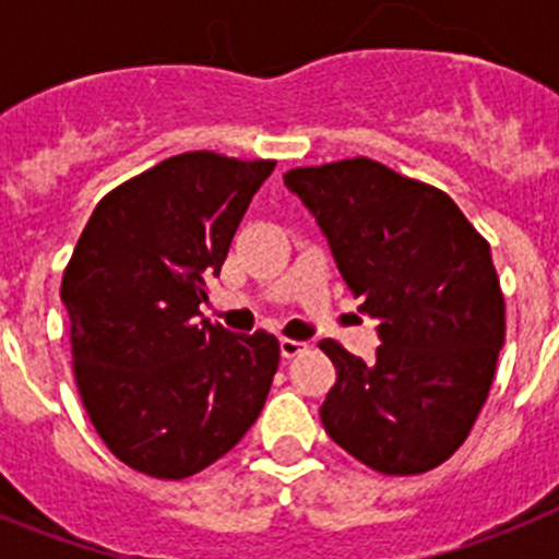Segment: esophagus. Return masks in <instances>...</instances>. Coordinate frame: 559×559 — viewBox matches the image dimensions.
Listing matches in <instances>:
<instances>
[{"label":"esophagus","mask_w":559,"mask_h":559,"mask_svg":"<svg viewBox=\"0 0 559 559\" xmlns=\"http://www.w3.org/2000/svg\"><path fill=\"white\" fill-rule=\"evenodd\" d=\"M305 349H308V344H305V341H296V338L280 341V353H283V358H296V355H302Z\"/></svg>","instance_id":"1"}]
</instances>
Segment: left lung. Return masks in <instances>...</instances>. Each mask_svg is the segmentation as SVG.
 <instances>
[{
  "label": "left lung",
  "mask_w": 559,
  "mask_h": 559,
  "mask_svg": "<svg viewBox=\"0 0 559 559\" xmlns=\"http://www.w3.org/2000/svg\"><path fill=\"white\" fill-rule=\"evenodd\" d=\"M285 185L378 319L374 364L319 341L335 367L324 431L383 476L433 471L473 431L496 378L507 308L490 243L448 192L367 156L294 167Z\"/></svg>",
  "instance_id": "obj_1"
}]
</instances>
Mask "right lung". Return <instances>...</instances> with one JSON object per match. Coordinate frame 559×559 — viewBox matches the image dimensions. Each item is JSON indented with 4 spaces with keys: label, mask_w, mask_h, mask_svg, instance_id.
<instances>
[{
    "label": "right lung",
    "mask_w": 559,
    "mask_h": 559,
    "mask_svg": "<svg viewBox=\"0 0 559 559\" xmlns=\"http://www.w3.org/2000/svg\"><path fill=\"white\" fill-rule=\"evenodd\" d=\"M274 165L179 153L103 195L78 237L61 280L72 369L92 426L131 471L195 476L263 412L280 341L195 316Z\"/></svg>",
    "instance_id": "1"
}]
</instances>
